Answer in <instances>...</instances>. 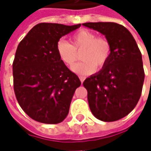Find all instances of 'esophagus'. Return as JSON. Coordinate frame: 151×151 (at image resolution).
<instances>
[{
	"mask_svg": "<svg viewBox=\"0 0 151 151\" xmlns=\"http://www.w3.org/2000/svg\"><path fill=\"white\" fill-rule=\"evenodd\" d=\"M79 78H80V80H81V83H83V81H85L86 77H85V76H79Z\"/></svg>",
	"mask_w": 151,
	"mask_h": 151,
	"instance_id": "obj_1",
	"label": "esophagus"
}]
</instances>
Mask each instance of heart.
<instances>
[{
  "mask_svg": "<svg viewBox=\"0 0 151 151\" xmlns=\"http://www.w3.org/2000/svg\"><path fill=\"white\" fill-rule=\"evenodd\" d=\"M71 44L60 39L56 44V51L60 59L68 65H72L78 58V52L83 50L81 59L72 67L79 75H88L96 70V66H104L111 56V44L105 38L96 37L88 30H80L70 37Z\"/></svg>",
  "mask_w": 151,
  "mask_h": 151,
  "instance_id": "1",
  "label": "heart"
}]
</instances>
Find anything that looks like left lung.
Returning a JSON list of instances; mask_svg holds the SVG:
<instances>
[{"label": "left lung", "instance_id": "left-lung-1", "mask_svg": "<svg viewBox=\"0 0 151 151\" xmlns=\"http://www.w3.org/2000/svg\"><path fill=\"white\" fill-rule=\"evenodd\" d=\"M83 26L103 34L111 44L107 64L83 82L91 111L96 119L113 122L135 107L142 92V55L130 32L115 22H86Z\"/></svg>", "mask_w": 151, "mask_h": 151}]
</instances>
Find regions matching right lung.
I'll return each instance as SVG.
<instances>
[{"label": "right lung", "mask_w": 151, "mask_h": 151, "mask_svg": "<svg viewBox=\"0 0 151 151\" xmlns=\"http://www.w3.org/2000/svg\"><path fill=\"white\" fill-rule=\"evenodd\" d=\"M81 27L39 23L18 44L12 65L13 86L22 110L33 120L55 124L66 118L78 76L56 51L60 38Z\"/></svg>", "instance_id": "1"}]
</instances>
